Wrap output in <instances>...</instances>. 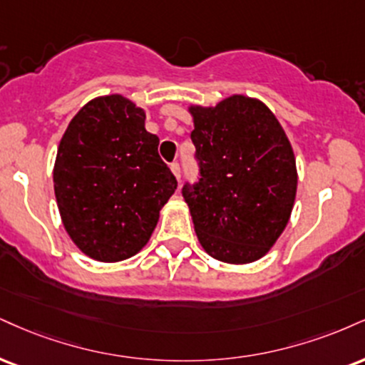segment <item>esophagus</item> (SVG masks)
Segmentation results:
<instances>
[{
	"label": "esophagus",
	"instance_id": "esophagus-1",
	"mask_svg": "<svg viewBox=\"0 0 365 365\" xmlns=\"http://www.w3.org/2000/svg\"><path fill=\"white\" fill-rule=\"evenodd\" d=\"M170 170H171V173L175 175V178H177L178 182H180V177H182V175H180V165L178 163H171L170 165Z\"/></svg>",
	"mask_w": 365,
	"mask_h": 365
}]
</instances>
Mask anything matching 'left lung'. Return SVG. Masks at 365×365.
Returning a JSON list of instances; mask_svg holds the SVG:
<instances>
[{"label":"left lung","instance_id":"8db88e82","mask_svg":"<svg viewBox=\"0 0 365 365\" xmlns=\"http://www.w3.org/2000/svg\"><path fill=\"white\" fill-rule=\"evenodd\" d=\"M200 180L183 187L197 238L219 262L245 265L270 252L291 219L297 168L291 140L262 100L231 95L188 105Z\"/></svg>","mask_w":365,"mask_h":365}]
</instances>
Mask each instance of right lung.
<instances>
[{
  "label": "right lung",
  "instance_id": "right-lung-1",
  "mask_svg": "<svg viewBox=\"0 0 365 365\" xmlns=\"http://www.w3.org/2000/svg\"><path fill=\"white\" fill-rule=\"evenodd\" d=\"M146 110L124 95L95 96L71 118L52 170L61 221L76 248L115 263L148 245L177 188Z\"/></svg>",
  "mask_w": 365,
  "mask_h": 365
}]
</instances>
